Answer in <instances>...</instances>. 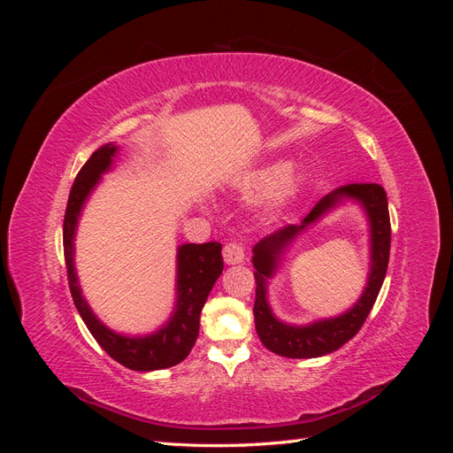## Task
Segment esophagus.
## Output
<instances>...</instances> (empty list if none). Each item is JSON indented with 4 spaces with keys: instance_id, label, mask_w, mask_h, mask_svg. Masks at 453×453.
<instances>
[{
    "instance_id": "34e87169",
    "label": "esophagus",
    "mask_w": 453,
    "mask_h": 453,
    "mask_svg": "<svg viewBox=\"0 0 453 453\" xmlns=\"http://www.w3.org/2000/svg\"><path fill=\"white\" fill-rule=\"evenodd\" d=\"M223 257H225V263L226 265H240V263H243L245 253H243L242 243L228 242L225 248H223Z\"/></svg>"
}]
</instances>
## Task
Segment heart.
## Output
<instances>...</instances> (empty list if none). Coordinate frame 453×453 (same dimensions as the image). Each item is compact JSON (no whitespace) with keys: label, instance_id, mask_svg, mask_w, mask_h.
Returning a JSON list of instances; mask_svg holds the SVG:
<instances>
[{"label":"heart","instance_id":"obj_1","mask_svg":"<svg viewBox=\"0 0 453 453\" xmlns=\"http://www.w3.org/2000/svg\"><path fill=\"white\" fill-rule=\"evenodd\" d=\"M304 183V175L289 168L287 170L283 164H268V166L260 168L245 177L243 187L253 193H265L272 188L266 202L268 213H280L289 205L296 195L300 193V187Z\"/></svg>","mask_w":453,"mask_h":453}]
</instances>
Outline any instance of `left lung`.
<instances>
[{
	"mask_svg": "<svg viewBox=\"0 0 453 453\" xmlns=\"http://www.w3.org/2000/svg\"><path fill=\"white\" fill-rule=\"evenodd\" d=\"M344 199L359 201L371 223V273L362 298L351 311L338 319L314 322L298 327L280 322L271 313L265 298V285L277 267L279 255L306 226L320 218ZM391 248V223L386 190L378 183H349L323 196L300 225H287L260 240L253 248L255 266V328L265 348L289 359H311L333 353L346 344L366 321L386 278Z\"/></svg>",
	"mask_w": 453,
	"mask_h": 453,
	"instance_id": "1",
	"label": "left lung"
}]
</instances>
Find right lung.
Instances as JSON below:
<instances>
[{"label": "right lung", "mask_w": 453, "mask_h": 453, "mask_svg": "<svg viewBox=\"0 0 453 453\" xmlns=\"http://www.w3.org/2000/svg\"><path fill=\"white\" fill-rule=\"evenodd\" d=\"M117 145L107 143L96 149L85 166L77 173L67 198L64 215V257L67 281L73 304L88 326L90 334L104 351L130 370H160L181 363L193 349L200 331V313L210 291L223 272L221 243H185L177 250V303L168 323L147 336H125L107 328L96 315L81 293L73 266V238L81 210L88 195L98 185L102 173L113 164Z\"/></svg>", "instance_id": "obj_1"}]
</instances>
